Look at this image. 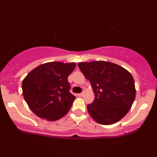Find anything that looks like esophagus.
<instances>
[{"label":"esophagus","mask_w":157,"mask_h":157,"mask_svg":"<svg viewBox=\"0 0 157 157\" xmlns=\"http://www.w3.org/2000/svg\"><path fill=\"white\" fill-rule=\"evenodd\" d=\"M77 96H78V97H82V96H83V93L78 94H77Z\"/></svg>","instance_id":"esophagus-1"}]
</instances>
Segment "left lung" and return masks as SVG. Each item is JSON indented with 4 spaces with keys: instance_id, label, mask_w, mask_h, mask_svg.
<instances>
[{
    "instance_id": "left-lung-1",
    "label": "left lung",
    "mask_w": 157,
    "mask_h": 157,
    "mask_svg": "<svg viewBox=\"0 0 157 157\" xmlns=\"http://www.w3.org/2000/svg\"><path fill=\"white\" fill-rule=\"evenodd\" d=\"M77 65L94 93V100L87 105L91 117L101 125H111L124 117L136 97L131 74L122 66L106 61Z\"/></svg>"
}]
</instances>
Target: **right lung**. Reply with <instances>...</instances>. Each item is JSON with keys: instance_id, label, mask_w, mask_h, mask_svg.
I'll return each mask as SVG.
<instances>
[{"instance_id": "add662e5", "label": "right lung", "mask_w": 157, "mask_h": 157, "mask_svg": "<svg viewBox=\"0 0 157 157\" xmlns=\"http://www.w3.org/2000/svg\"><path fill=\"white\" fill-rule=\"evenodd\" d=\"M75 66V63H46L27 75L22 82L23 95L35 114L55 121L68 113L75 100L68 77Z\"/></svg>"}]
</instances>
